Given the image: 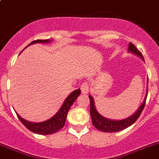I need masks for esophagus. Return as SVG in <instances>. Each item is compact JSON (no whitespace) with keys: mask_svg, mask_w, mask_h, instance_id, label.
I'll return each mask as SVG.
<instances>
[{"mask_svg":"<svg viewBox=\"0 0 159 159\" xmlns=\"http://www.w3.org/2000/svg\"><path fill=\"white\" fill-rule=\"evenodd\" d=\"M89 84L87 82H84L81 85V93H82V94H84V95H86L87 93H89Z\"/></svg>","mask_w":159,"mask_h":159,"instance_id":"esophagus-1","label":"esophagus"}]
</instances>
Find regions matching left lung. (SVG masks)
Wrapping results in <instances>:
<instances>
[{"label": "left lung", "instance_id": "8db88e82", "mask_svg": "<svg viewBox=\"0 0 159 159\" xmlns=\"http://www.w3.org/2000/svg\"><path fill=\"white\" fill-rule=\"evenodd\" d=\"M128 51L130 53H132L133 55L139 57L143 61H144V58L143 57L142 54L140 53V51L131 43H129ZM147 84H148V81H147ZM147 97V89L143 101L141 104V105L139 107L138 109L130 116L127 117L125 119H123V120H110V119L106 118V117H104L98 112V111L96 108L93 97L89 94V97L90 100V116H91V119H92L93 125L97 129L100 130L101 131H104V132H117V131H120L121 130H124L125 128H128L129 126L134 124L136 121L137 119L139 117V116L141 115V112L143 111L144 106H145Z\"/></svg>", "mask_w": 159, "mask_h": 159}]
</instances>
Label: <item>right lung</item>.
<instances>
[{"mask_svg": "<svg viewBox=\"0 0 159 159\" xmlns=\"http://www.w3.org/2000/svg\"><path fill=\"white\" fill-rule=\"evenodd\" d=\"M51 41H52V39H44V40L38 39V40H35L33 42H31V43L28 44V46L35 43H49ZM28 46H27L26 48H28ZM80 94H81V89H80L74 90L72 93H70V94L66 98L62 107L57 111V113L50 119H48V120L45 121H43V122H30V121H28L26 120H24V118H22L17 112H16V113L17 116L20 119L21 123L31 131L39 134V135H51V134H53V133L57 132L61 128H63L64 125H65L68 111H69L70 107L72 106V104H74V101H76V99Z\"/></svg>", "mask_w": 159, "mask_h": 159, "instance_id": "obj_1", "label": "right lung"}]
</instances>
